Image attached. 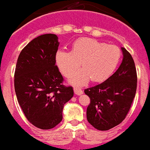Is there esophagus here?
<instances>
[{
	"instance_id": "1",
	"label": "esophagus",
	"mask_w": 150,
	"mask_h": 150,
	"mask_svg": "<svg viewBox=\"0 0 150 150\" xmlns=\"http://www.w3.org/2000/svg\"><path fill=\"white\" fill-rule=\"evenodd\" d=\"M73 90H74V93H75L76 95H81V94H83V91L81 89H79V88H74Z\"/></svg>"
}]
</instances>
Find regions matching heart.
Returning <instances> with one entry per match:
<instances>
[{
  "mask_svg": "<svg viewBox=\"0 0 150 150\" xmlns=\"http://www.w3.org/2000/svg\"><path fill=\"white\" fill-rule=\"evenodd\" d=\"M121 57V50L117 46L91 38H81L73 43L71 52L59 50L56 63L66 77H72L81 64L83 69L70 79L69 83L81 86L90 79L94 82L107 80L117 69Z\"/></svg>",
  "mask_w": 150,
  "mask_h": 150,
  "instance_id": "obj_1",
  "label": "heart"
}]
</instances>
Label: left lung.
Instances as JSON below:
<instances>
[{
  "label": "left lung",
  "mask_w": 150,
  "mask_h": 150,
  "mask_svg": "<svg viewBox=\"0 0 150 150\" xmlns=\"http://www.w3.org/2000/svg\"><path fill=\"white\" fill-rule=\"evenodd\" d=\"M123 60L118 69L107 80L85 90L90 98L87 120L94 128L107 131L124 120L137 91V70L131 54L121 47Z\"/></svg>",
  "instance_id": "left-lung-1"
}]
</instances>
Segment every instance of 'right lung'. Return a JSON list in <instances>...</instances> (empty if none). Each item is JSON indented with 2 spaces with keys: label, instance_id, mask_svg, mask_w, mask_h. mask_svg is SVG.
Segmentation results:
<instances>
[{
  "label": "right lung",
  "instance_id": "obj_1",
  "mask_svg": "<svg viewBox=\"0 0 150 150\" xmlns=\"http://www.w3.org/2000/svg\"><path fill=\"white\" fill-rule=\"evenodd\" d=\"M53 34L38 36L19 55L14 73V89L26 119L41 129L60 124L64 104L73 98V87L62 85L63 77L56 64L59 47Z\"/></svg>",
  "mask_w": 150,
  "mask_h": 150
}]
</instances>
